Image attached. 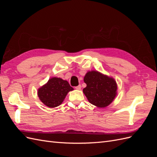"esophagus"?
<instances>
[{
  "label": "esophagus",
  "instance_id": "34e87169",
  "mask_svg": "<svg viewBox=\"0 0 157 157\" xmlns=\"http://www.w3.org/2000/svg\"><path fill=\"white\" fill-rule=\"evenodd\" d=\"M75 89H77V90H80L81 89V85H78V86H76L75 87Z\"/></svg>",
  "mask_w": 157,
  "mask_h": 157
}]
</instances>
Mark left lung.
Returning <instances> with one entry per match:
<instances>
[{"label": "left lung", "instance_id": "8db88e82", "mask_svg": "<svg viewBox=\"0 0 157 157\" xmlns=\"http://www.w3.org/2000/svg\"><path fill=\"white\" fill-rule=\"evenodd\" d=\"M86 87L83 92L90 103L98 107L108 106L115 98L117 86L115 80L98 71H89L84 78Z\"/></svg>", "mask_w": 157, "mask_h": 157}]
</instances>
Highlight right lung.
Wrapping results in <instances>:
<instances>
[{
  "mask_svg": "<svg viewBox=\"0 0 157 157\" xmlns=\"http://www.w3.org/2000/svg\"><path fill=\"white\" fill-rule=\"evenodd\" d=\"M67 81L54 77L39 89L38 96L44 105L50 108L59 106L69 91L73 90Z\"/></svg>",
  "mask_w": 157,
  "mask_h": 157,
  "instance_id": "obj_1",
  "label": "right lung"
}]
</instances>
